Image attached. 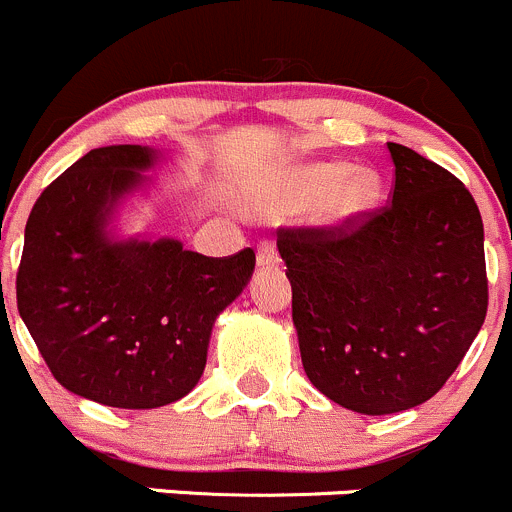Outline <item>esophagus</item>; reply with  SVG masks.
Segmentation results:
<instances>
[{
    "label": "esophagus",
    "instance_id": "esophagus-1",
    "mask_svg": "<svg viewBox=\"0 0 512 512\" xmlns=\"http://www.w3.org/2000/svg\"><path fill=\"white\" fill-rule=\"evenodd\" d=\"M256 261H258V266H263V268L276 266L278 263L276 246H273L271 241H261V244H258V251H256Z\"/></svg>",
    "mask_w": 512,
    "mask_h": 512
}]
</instances>
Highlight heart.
Segmentation results:
<instances>
[{
	"label": "heart",
	"instance_id": "heart-1",
	"mask_svg": "<svg viewBox=\"0 0 512 512\" xmlns=\"http://www.w3.org/2000/svg\"><path fill=\"white\" fill-rule=\"evenodd\" d=\"M381 194L383 181L376 169H348L343 161H306L286 166L254 201V211L261 216H283L316 201L313 216L318 224L346 226L366 216Z\"/></svg>",
	"mask_w": 512,
	"mask_h": 512
}]
</instances>
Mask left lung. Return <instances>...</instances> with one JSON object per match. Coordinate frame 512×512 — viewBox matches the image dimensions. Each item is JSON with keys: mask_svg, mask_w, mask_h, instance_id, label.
Here are the masks:
<instances>
[{"mask_svg": "<svg viewBox=\"0 0 512 512\" xmlns=\"http://www.w3.org/2000/svg\"><path fill=\"white\" fill-rule=\"evenodd\" d=\"M391 204L346 226L278 229L303 371L363 416L445 386L488 311L483 219L463 181L388 141Z\"/></svg>", "mask_w": 512, "mask_h": 512, "instance_id": "8db88e82", "label": "left lung"}]
</instances>
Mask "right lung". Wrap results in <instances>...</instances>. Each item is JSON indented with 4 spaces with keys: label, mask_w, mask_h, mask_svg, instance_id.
Masks as SVG:
<instances>
[{
    "label": "right lung",
    "mask_w": 512,
    "mask_h": 512,
    "mask_svg": "<svg viewBox=\"0 0 512 512\" xmlns=\"http://www.w3.org/2000/svg\"><path fill=\"white\" fill-rule=\"evenodd\" d=\"M156 151L91 149L34 204L17 271V308L52 376L111 408L184 398L206 366L216 316L244 291L254 249L211 258L181 241H116L119 199L144 184Z\"/></svg>",
    "instance_id": "obj_1"
}]
</instances>
